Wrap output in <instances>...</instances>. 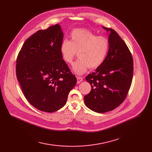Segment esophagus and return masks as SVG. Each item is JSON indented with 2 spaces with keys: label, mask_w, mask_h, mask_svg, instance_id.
Wrapping results in <instances>:
<instances>
[{
  "label": "esophagus",
  "mask_w": 152,
  "mask_h": 152,
  "mask_svg": "<svg viewBox=\"0 0 152 152\" xmlns=\"http://www.w3.org/2000/svg\"><path fill=\"white\" fill-rule=\"evenodd\" d=\"M77 78V83L79 84L81 82L83 81V78L82 77H79V76H76Z\"/></svg>",
  "instance_id": "esophagus-1"
}]
</instances>
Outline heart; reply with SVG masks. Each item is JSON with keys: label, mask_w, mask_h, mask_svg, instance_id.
<instances>
[{"label": "heart", "mask_w": 152, "mask_h": 152, "mask_svg": "<svg viewBox=\"0 0 152 152\" xmlns=\"http://www.w3.org/2000/svg\"><path fill=\"white\" fill-rule=\"evenodd\" d=\"M70 41L64 39L60 47L62 59L71 63L77 52L79 59L73 63L72 69L77 75H83L89 68L99 67L105 61L110 43L108 39L97 36L86 29H75L70 34Z\"/></svg>", "instance_id": "heart-1"}]
</instances>
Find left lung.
I'll list each match as a JSON object with an SVG mask.
<instances>
[{
	"label": "left lung",
	"instance_id": "8db88e82",
	"mask_svg": "<svg viewBox=\"0 0 152 152\" xmlns=\"http://www.w3.org/2000/svg\"><path fill=\"white\" fill-rule=\"evenodd\" d=\"M103 28L110 32L108 52L102 65L86 77L91 91L84 96L86 105L99 113L115 109L125 100L134 65L132 54L123 40L113 29Z\"/></svg>",
	"mask_w": 152,
	"mask_h": 152
}]
</instances>
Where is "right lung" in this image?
Masks as SVG:
<instances>
[{
    "instance_id": "right-lung-1",
    "label": "right lung",
    "mask_w": 152,
    "mask_h": 152,
    "mask_svg": "<svg viewBox=\"0 0 152 152\" xmlns=\"http://www.w3.org/2000/svg\"><path fill=\"white\" fill-rule=\"evenodd\" d=\"M63 33L58 24L28 38L18 53L16 74L27 100L37 109L52 113L66 104L76 84L60 52Z\"/></svg>"
}]
</instances>
